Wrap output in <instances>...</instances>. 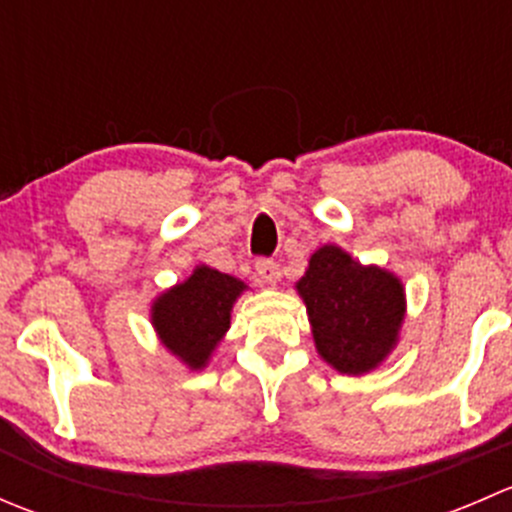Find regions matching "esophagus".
<instances>
[{
  "label": "esophagus",
  "mask_w": 512,
  "mask_h": 512,
  "mask_svg": "<svg viewBox=\"0 0 512 512\" xmlns=\"http://www.w3.org/2000/svg\"><path fill=\"white\" fill-rule=\"evenodd\" d=\"M255 275H257V280L262 282V285H275V282H277V265L272 260H265V257H262V260L255 262Z\"/></svg>",
  "instance_id": "esophagus-1"
}]
</instances>
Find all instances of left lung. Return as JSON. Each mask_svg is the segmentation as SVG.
I'll list each match as a JSON object with an SVG mask.
<instances>
[{
    "mask_svg": "<svg viewBox=\"0 0 512 512\" xmlns=\"http://www.w3.org/2000/svg\"><path fill=\"white\" fill-rule=\"evenodd\" d=\"M294 287L307 307L317 354L339 374H369L399 344L406 289L394 272L361 265L339 245H322Z\"/></svg>",
    "mask_w": 512,
    "mask_h": 512,
    "instance_id": "8db88e82",
    "label": "left lung"
}]
</instances>
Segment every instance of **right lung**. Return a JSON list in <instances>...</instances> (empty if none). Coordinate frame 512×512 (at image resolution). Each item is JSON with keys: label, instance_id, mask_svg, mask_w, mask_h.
<instances>
[{"label": "right lung", "instance_id": "obj_1", "mask_svg": "<svg viewBox=\"0 0 512 512\" xmlns=\"http://www.w3.org/2000/svg\"><path fill=\"white\" fill-rule=\"evenodd\" d=\"M247 285L237 277L195 265L193 275L160 292L151 304L158 342L190 371L208 366L230 329L232 307Z\"/></svg>", "mask_w": 512, "mask_h": 512}]
</instances>
